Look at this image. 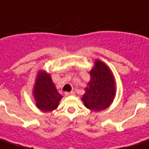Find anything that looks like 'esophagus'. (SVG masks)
<instances>
[{"instance_id":"34e87169","label":"esophagus","mask_w":149,"mask_h":149,"mask_svg":"<svg viewBox=\"0 0 149 149\" xmlns=\"http://www.w3.org/2000/svg\"><path fill=\"white\" fill-rule=\"evenodd\" d=\"M65 96H70V95H74V92H73V91H71V92H65Z\"/></svg>"}]
</instances>
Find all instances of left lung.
I'll return each mask as SVG.
<instances>
[{"label":"left lung","mask_w":149,"mask_h":149,"mask_svg":"<svg viewBox=\"0 0 149 149\" xmlns=\"http://www.w3.org/2000/svg\"><path fill=\"white\" fill-rule=\"evenodd\" d=\"M90 74L91 81L82 100L89 109L101 111L111 104L115 96L113 78L107 65L98 60Z\"/></svg>","instance_id":"left-lung-1"}]
</instances>
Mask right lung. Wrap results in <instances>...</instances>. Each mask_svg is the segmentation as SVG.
<instances>
[{
  "label": "right lung",
  "mask_w": 149,
  "mask_h": 149,
  "mask_svg": "<svg viewBox=\"0 0 149 149\" xmlns=\"http://www.w3.org/2000/svg\"><path fill=\"white\" fill-rule=\"evenodd\" d=\"M34 96L37 107L45 112L55 109L62 97L57 92L50 75L45 72H40L38 74L35 84Z\"/></svg>",
  "instance_id": "obj_1"
}]
</instances>
